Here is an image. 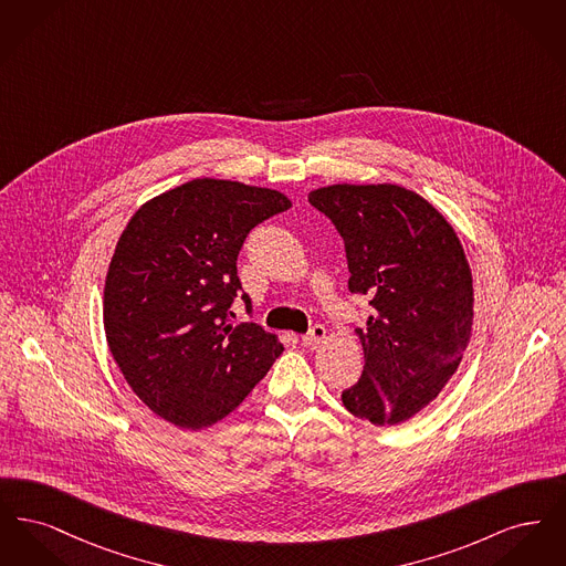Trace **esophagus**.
<instances>
[{
  "instance_id": "34e87169",
  "label": "esophagus",
  "mask_w": 566,
  "mask_h": 566,
  "mask_svg": "<svg viewBox=\"0 0 566 566\" xmlns=\"http://www.w3.org/2000/svg\"><path fill=\"white\" fill-rule=\"evenodd\" d=\"M324 337H326V328H324L323 324H316V326L310 328V333H305V335L301 337V342H303V346L314 348V346L323 344Z\"/></svg>"
}]
</instances>
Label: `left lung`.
Listing matches in <instances>:
<instances>
[{
    "label": "left lung",
    "mask_w": 566,
    "mask_h": 566,
    "mask_svg": "<svg viewBox=\"0 0 566 566\" xmlns=\"http://www.w3.org/2000/svg\"><path fill=\"white\" fill-rule=\"evenodd\" d=\"M346 243L350 293L374 314L356 328L363 376L342 392L352 416L395 427L457 374L473 326V277L454 227L413 190L333 185L310 192Z\"/></svg>",
    "instance_id": "obj_1"
}]
</instances>
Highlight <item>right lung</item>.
<instances>
[{
  "instance_id": "1",
  "label": "right lung",
  "mask_w": 566,
  "mask_h": 566,
  "mask_svg": "<svg viewBox=\"0 0 566 566\" xmlns=\"http://www.w3.org/2000/svg\"><path fill=\"white\" fill-rule=\"evenodd\" d=\"M291 208L277 190L197 178L146 201L109 261L104 328L135 395L201 431L229 416L282 354L259 324H233L245 235ZM250 312V296L243 293Z\"/></svg>"
}]
</instances>
